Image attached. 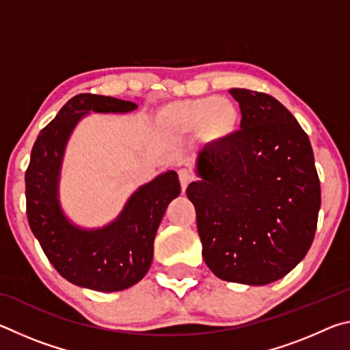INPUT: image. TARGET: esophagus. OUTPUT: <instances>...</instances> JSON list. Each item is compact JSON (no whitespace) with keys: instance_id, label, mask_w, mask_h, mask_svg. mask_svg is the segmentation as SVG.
<instances>
[{"instance_id":"34e87169","label":"esophagus","mask_w":350,"mask_h":350,"mask_svg":"<svg viewBox=\"0 0 350 350\" xmlns=\"http://www.w3.org/2000/svg\"><path fill=\"white\" fill-rule=\"evenodd\" d=\"M193 179H194V177L188 170H179V180H180V187H182L183 193H185L187 187L193 182Z\"/></svg>"}]
</instances>
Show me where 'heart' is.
<instances>
[{"label": "heart", "mask_w": 350, "mask_h": 350, "mask_svg": "<svg viewBox=\"0 0 350 350\" xmlns=\"http://www.w3.org/2000/svg\"><path fill=\"white\" fill-rule=\"evenodd\" d=\"M157 125L171 137L199 133L213 144L227 140L238 129L241 116L232 100L202 97L170 103L157 112Z\"/></svg>", "instance_id": "1"}]
</instances>
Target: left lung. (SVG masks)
<instances>
[{"label": "left lung", "mask_w": 350, "mask_h": 350, "mask_svg": "<svg viewBox=\"0 0 350 350\" xmlns=\"http://www.w3.org/2000/svg\"><path fill=\"white\" fill-rule=\"evenodd\" d=\"M241 129L198 152L187 196L196 208L202 258L217 278L265 286L306 256L321 188L310 140L269 94L230 90Z\"/></svg>", "instance_id": "left-lung-1"}]
</instances>
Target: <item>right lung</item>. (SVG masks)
Wrapping results in <instances>:
<instances>
[{
    "label": "right lung",
    "mask_w": 350,
    "mask_h": 350,
    "mask_svg": "<svg viewBox=\"0 0 350 350\" xmlns=\"http://www.w3.org/2000/svg\"><path fill=\"white\" fill-rule=\"evenodd\" d=\"M126 100L79 94L69 100L35 140L26 170V215L41 248L64 280L75 286L118 292L137 284L152 262L154 238L171 200L180 194L176 171L142 185L117 219L102 228L77 227L64 216L58 182L66 144L88 112H131Z\"/></svg>",
    "instance_id": "obj_1"
}]
</instances>
